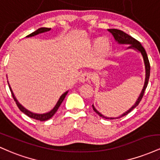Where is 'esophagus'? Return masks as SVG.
I'll return each mask as SVG.
<instances>
[{
  "instance_id": "1",
  "label": "esophagus",
  "mask_w": 160,
  "mask_h": 160,
  "mask_svg": "<svg viewBox=\"0 0 160 160\" xmlns=\"http://www.w3.org/2000/svg\"><path fill=\"white\" fill-rule=\"evenodd\" d=\"M91 78V74L90 73H87V72H85L83 73V74H82L80 75V78H79V80H80V82H86L88 81V80H89Z\"/></svg>"
}]
</instances>
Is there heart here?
I'll return each mask as SVG.
<instances>
[{
  "label": "heart",
  "instance_id": "heart-1",
  "mask_svg": "<svg viewBox=\"0 0 160 160\" xmlns=\"http://www.w3.org/2000/svg\"><path fill=\"white\" fill-rule=\"evenodd\" d=\"M97 44H98V47L101 52H104L108 47L107 40H106L105 39L98 40H97Z\"/></svg>",
  "mask_w": 160,
  "mask_h": 160
}]
</instances>
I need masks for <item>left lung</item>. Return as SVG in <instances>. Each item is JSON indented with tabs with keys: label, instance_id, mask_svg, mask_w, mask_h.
Wrapping results in <instances>:
<instances>
[{
	"label": "left lung",
	"instance_id": "1",
	"mask_svg": "<svg viewBox=\"0 0 160 160\" xmlns=\"http://www.w3.org/2000/svg\"><path fill=\"white\" fill-rule=\"evenodd\" d=\"M108 32H110L112 34V35L113 36L114 39L117 42L120 44H129L130 46L128 47V49H134L135 50H137L138 52H141V54L142 55L143 59H144V66H145V80H144V86H143V89L141 90V92L139 95L138 98L136 102H135V104L130 109H128L127 111L125 112L123 114H122L120 117H104V115H102V113H99V112L95 109V108L94 107V105L92 104V108L94 110V111L97 114H98L100 117H102V118L107 119V120H113V119H119L120 117H124V116L127 115L128 113H130L134 108H135L138 105V104L140 103V102L141 101V99L143 98V95H144V91L146 89L147 86H148V81H149V78H150V62L149 60H148V55H147L146 51L144 47H142V45L141 44L140 42L138 41L137 40H135V38H133L132 37H131L128 34H126L122 32V31L118 30V29H108Z\"/></svg>",
	"mask_w": 160,
	"mask_h": 160
}]
</instances>
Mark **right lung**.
<instances>
[{"label": "right lung", "mask_w": 160, "mask_h": 160, "mask_svg": "<svg viewBox=\"0 0 160 160\" xmlns=\"http://www.w3.org/2000/svg\"><path fill=\"white\" fill-rule=\"evenodd\" d=\"M51 28H38V30L35 31V32H34L32 34H30L29 35L27 36V38H29V37H33V36H35L37 34H41V33H43V32H49V31H50ZM8 82V81H7ZM9 84V83H8ZM9 87H10V92L11 93H12V98H13L14 101L16 102V104H17L18 108H19V109L22 112H23L25 114H26L28 117H31V118L32 119H34V120H40V121H46V120H48L49 119H50L51 117H52L53 115L56 113V112L57 111V110L58 109V108L60 107V105H61V104L62 103V102L64 101V99H65L66 95L68 94V91L65 92V93H63L61 95V97H60L59 99H58V101L57 102V103L56 105H55V107L53 108V109H52V111H50L48 113H43V114H40V113H32V112L29 111L28 110H27L26 108H25L23 107L22 105L21 104L19 103V102L17 101V99L16 98L15 95H14L13 92H12V89H11V87L10 86V84H9Z\"/></svg>", "instance_id": "1"}]
</instances>
